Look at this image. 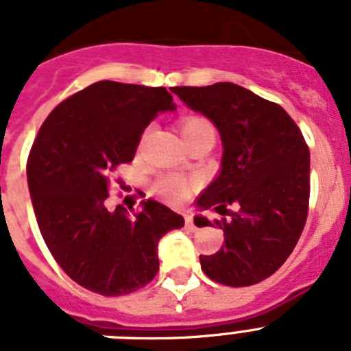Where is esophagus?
Wrapping results in <instances>:
<instances>
[{
  "instance_id": "esophagus-1",
  "label": "esophagus",
  "mask_w": 351,
  "mask_h": 351,
  "mask_svg": "<svg viewBox=\"0 0 351 351\" xmlns=\"http://www.w3.org/2000/svg\"><path fill=\"white\" fill-rule=\"evenodd\" d=\"M184 223H186V228H188V230H191V232L197 230V225L193 223V216H191V214H186Z\"/></svg>"
}]
</instances>
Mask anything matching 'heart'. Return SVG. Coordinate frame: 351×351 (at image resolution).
Segmentation results:
<instances>
[{
    "mask_svg": "<svg viewBox=\"0 0 351 351\" xmlns=\"http://www.w3.org/2000/svg\"><path fill=\"white\" fill-rule=\"evenodd\" d=\"M179 128H181L182 138H184L188 145L206 141V138H214L216 141V128L204 116L182 117L181 123H179ZM191 188H193V182L188 181L186 178H181V176H176V173L163 176L154 184V191L160 197L165 198V200H169V202H182V200H186V198L190 197Z\"/></svg>",
    "mask_w": 351,
    "mask_h": 351,
    "instance_id": "heart-1",
    "label": "heart"
}]
</instances>
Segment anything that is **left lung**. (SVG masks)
<instances>
[{
	"instance_id": "8db88e82",
	"label": "left lung",
	"mask_w": 351,
	"mask_h": 351,
	"mask_svg": "<svg viewBox=\"0 0 351 351\" xmlns=\"http://www.w3.org/2000/svg\"><path fill=\"white\" fill-rule=\"evenodd\" d=\"M172 93L213 121L223 142L221 170L197 198L214 209L225 243L200 255L207 278L226 287L267 280L290 256L309 209V147L281 105L232 82L204 88L179 86ZM197 226H210L202 216Z\"/></svg>"
}]
</instances>
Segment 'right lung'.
I'll return each instance as SVG.
<instances>
[{
  "label": "right lung",
  "mask_w": 351,
  "mask_h": 351,
  "mask_svg": "<svg viewBox=\"0 0 351 351\" xmlns=\"http://www.w3.org/2000/svg\"><path fill=\"white\" fill-rule=\"evenodd\" d=\"M173 107L165 88L100 80L61 101L31 145L27 188L43 241L71 280L95 293L126 295L151 283L160 239L184 225L151 198L138 213L107 209L110 173L133 160L156 114Z\"/></svg>",
  "instance_id": "right-lung-1"
}]
</instances>
